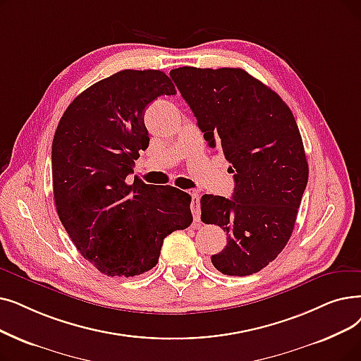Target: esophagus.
<instances>
[{"mask_svg":"<svg viewBox=\"0 0 361 361\" xmlns=\"http://www.w3.org/2000/svg\"><path fill=\"white\" fill-rule=\"evenodd\" d=\"M192 196V211H193V216L196 221L200 219V196L197 192H189Z\"/></svg>","mask_w":361,"mask_h":361,"instance_id":"1","label":"esophagus"}]
</instances>
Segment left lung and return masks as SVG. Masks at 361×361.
Masks as SVG:
<instances>
[{
  "instance_id": "obj_1",
  "label": "left lung",
  "mask_w": 361,
  "mask_h": 361,
  "mask_svg": "<svg viewBox=\"0 0 361 361\" xmlns=\"http://www.w3.org/2000/svg\"><path fill=\"white\" fill-rule=\"evenodd\" d=\"M169 75L209 147L231 164L233 197L200 199L202 221L219 226L228 236L211 261L227 276L254 274L290 239L308 181L293 114L277 92L240 68L184 66Z\"/></svg>"
}]
</instances>
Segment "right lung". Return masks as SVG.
I'll use <instances>...</instances> for the list:
<instances>
[{
	"instance_id": "right-lung-1",
	"label": "right lung",
	"mask_w": 361,
	"mask_h": 361,
	"mask_svg": "<svg viewBox=\"0 0 361 361\" xmlns=\"http://www.w3.org/2000/svg\"><path fill=\"white\" fill-rule=\"evenodd\" d=\"M176 92L161 71L125 69L82 91L57 125L56 209L76 249L106 276L152 270L164 239L193 221L189 193L127 178L149 146L146 107Z\"/></svg>"
}]
</instances>
